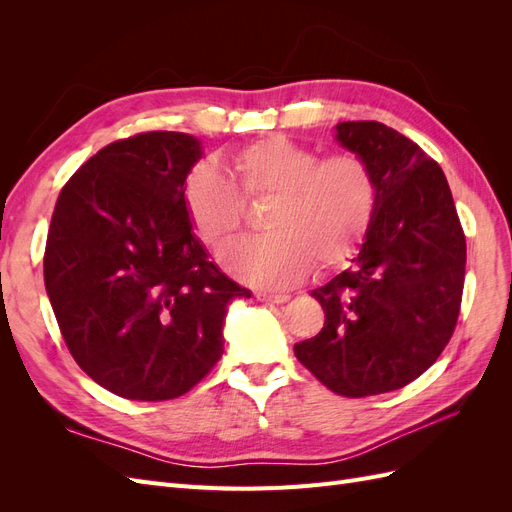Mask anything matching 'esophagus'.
Here are the masks:
<instances>
[{
	"mask_svg": "<svg viewBox=\"0 0 512 512\" xmlns=\"http://www.w3.org/2000/svg\"><path fill=\"white\" fill-rule=\"evenodd\" d=\"M256 299L258 301H265V303H286L290 299V294L286 292H256Z\"/></svg>",
	"mask_w": 512,
	"mask_h": 512,
	"instance_id": "1",
	"label": "esophagus"
}]
</instances>
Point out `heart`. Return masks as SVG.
<instances>
[{"mask_svg":"<svg viewBox=\"0 0 512 512\" xmlns=\"http://www.w3.org/2000/svg\"><path fill=\"white\" fill-rule=\"evenodd\" d=\"M232 179L211 162L196 164L183 181L185 213L211 252H222L245 226V200L271 205L262 213L267 235L232 245L226 269L239 280L280 288L316 265L346 262L374 220L378 185L361 153L318 151L267 136L228 158Z\"/></svg>","mask_w":512,"mask_h":512,"instance_id":"b5f03b06","label":"heart"}]
</instances>
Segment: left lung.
I'll use <instances>...</instances> for the list:
<instances>
[{"label":"left lung","instance_id":"8db88e82","mask_svg":"<svg viewBox=\"0 0 512 512\" xmlns=\"http://www.w3.org/2000/svg\"><path fill=\"white\" fill-rule=\"evenodd\" d=\"M337 141L374 170L378 203L361 252L312 292L324 309L297 359L344 397L410 384L453 337L466 280V235L436 160L380 121H344Z\"/></svg>","mask_w":512,"mask_h":512}]
</instances>
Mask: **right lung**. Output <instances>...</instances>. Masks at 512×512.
Here are the masks:
<instances>
[{
	"mask_svg": "<svg viewBox=\"0 0 512 512\" xmlns=\"http://www.w3.org/2000/svg\"><path fill=\"white\" fill-rule=\"evenodd\" d=\"M200 145L141 132L106 145L61 188L44 286L85 374L119 397L175 399L224 352V316L252 292L213 265L183 207Z\"/></svg>",
	"mask_w": 512,
	"mask_h": 512,
	"instance_id": "obj_1",
	"label": "right lung"
}]
</instances>
